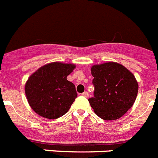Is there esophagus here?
<instances>
[{
    "label": "esophagus",
    "instance_id": "34e87169",
    "mask_svg": "<svg viewBox=\"0 0 158 158\" xmlns=\"http://www.w3.org/2000/svg\"><path fill=\"white\" fill-rule=\"evenodd\" d=\"M82 96H84L85 98H89V94L87 92H84L82 94Z\"/></svg>",
    "mask_w": 158,
    "mask_h": 158
}]
</instances>
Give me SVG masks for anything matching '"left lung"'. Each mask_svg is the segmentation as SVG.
I'll use <instances>...</instances> for the list:
<instances>
[{
	"label": "left lung",
	"mask_w": 158,
	"mask_h": 158,
	"mask_svg": "<svg viewBox=\"0 0 158 158\" xmlns=\"http://www.w3.org/2000/svg\"><path fill=\"white\" fill-rule=\"evenodd\" d=\"M94 98L89 99L94 113L106 121L120 118L133 106L138 92L135 77L122 64L106 62L91 68Z\"/></svg>",
	"instance_id": "8db88e82"
}]
</instances>
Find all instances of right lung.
Masks as SVG:
<instances>
[{"mask_svg": "<svg viewBox=\"0 0 158 158\" xmlns=\"http://www.w3.org/2000/svg\"><path fill=\"white\" fill-rule=\"evenodd\" d=\"M73 64L52 62L39 68L29 77L25 91L30 107L48 119H56L69 111L77 97L75 85L67 80Z\"/></svg>", "mask_w": 158, "mask_h": 158, "instance_id": "obj_1", "label": "right lung"}]
</instances>
